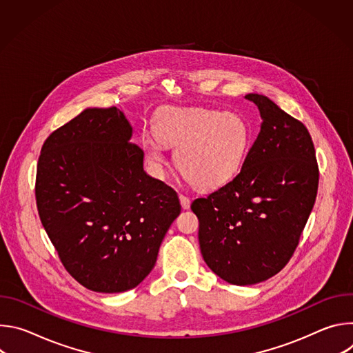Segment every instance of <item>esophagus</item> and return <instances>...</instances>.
I'll return each mask as SVG.
<instances>
[{
  "label": "esophagus",
  "mask_w": 353,
  "mask_h": 353,
  "mask_svg": "<svg viewBox=\"0 0 353 353\" xmlns=\"http://www.w3.org/2000/svg\"><path fill=\"white\" fill-rule=\"evenodd\" d=\"M180 203H181V208L183 210H188L191 205V199L185 195H180Z\"/></svg>",
  "instance_id": "1"
}]
</instances>
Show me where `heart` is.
Here are the masks:
<instances>
[{
	"label": "heart",
	"instance_id": "1",
	"mask_svg": "<svg viewBox=\"0 0 353 353\" xmlns=\"http://www.w3.org/2000/svg\"><path fill=\"white\" fill-rule=\"evenodd\" d=\"M155 135L141 145L149 165L161 173L165 146L176 148V163L196 187H216L241 168L250 146V127L237 113L204 108H166L154 123Z\"/></svg>",
	"mask_w": 353,
	"mask_h": 353
}]
</instances>
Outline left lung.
<instances>
[{
	"label": "left lung",
	"mask_w": 353,
	"mask_h": 353,
	"mask_svg": "<svg viewBox=\"0 0 353 353\" xmlns=\"http://www.w3.org/2000/svg\"><path fill=\"white\" fill-rule=\"evenodd\" d=\"M261 128L239 174L192 201L207 265L232 285L278 274L293 256L316 203L319 166L307 128L259 93Z\"/></svg>",
	"instance_id": "1"
}]
</instances>
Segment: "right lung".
Wrapping results in <instances>:
<instances>
[{
	"instance_id": "1",
	"label": "right lung",
	"mask_w": 353,
	"mask_h": 353,
	"mask_svg": "<svg viewBox=\"0 0 353 353\" xmlns=\"http://www.w3.org/2000/svg\"><path fill=\"white\" fill-rule=\"evenodd\" d=\"M131 137L120 109H85L50 134L39 157L43 228L65 270L93 292L139 285L181 211L177 192L145 173Z\"/></svg>"
}]
</instances>
